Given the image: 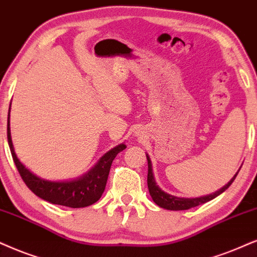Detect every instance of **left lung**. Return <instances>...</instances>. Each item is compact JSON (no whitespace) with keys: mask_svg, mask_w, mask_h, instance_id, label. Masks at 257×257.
I'll return each instance as SVG.
<instances>
[{"mask_svg":"<svg viewBox=\"0 0 257 257\" xmlns=\"http://www.w3.org/2000/svg\"><path fill=\"white\" fill-rule=\"evenodd\" d=\"M148 160V175H147V184H148V190L149 193H151L152 199L154 200V203L159 205L162 209L166 210H173V211H180V210H188L191 207H196L200 204L206 203V201L212 200L213 198L218 197L219 194H222L224 191L228 188L230 185L232 184V181L235 180V178L238 174V172L241 168H239L238 172L233 175V178L229 181L225 186H223L222 188H219L218 191H216L215 193L207 194V196H203V197H198V198H180V197H175L172 196V194H168L162 191L160 187L158 186L157 183H155L154 175H153V170H152V161L149 159L148 154L146 155Z\"/></svg>","mask_w":257,"mask_h":257,"instance_id":"left-lung-1","label":"left lung"}]
</instances>
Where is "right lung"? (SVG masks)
Segmentation results:
<instances>
[{"label":"right lung","instance_id":"1","mask_svg":"<svg viewBox=\"0 0 257 257\" xmlns=\"http://www.w3.org/2000/svg\"><path fill=\"white\" fill-rule=\"evenodd\" d=\"M9 111H11V108H9ZM7 136L13 160L15 162V166L18 168L22 180L25 181L29 190L41 199L50 201L52 204H57V205L72 207V209L92 205L102 197L105 190L106 180H108L110 167H111L113 159L119 152H122L126 147L124 144H121L116 146L115 148L110 149L108 153H105L99 159L95 167L91 168L86 174L82 175L80 178L70 181H51L42 179V178L32 173L16 157L11 136L9 113Z\"/></svg>","mask_w":257,"mask_h":257}]
</instances>
